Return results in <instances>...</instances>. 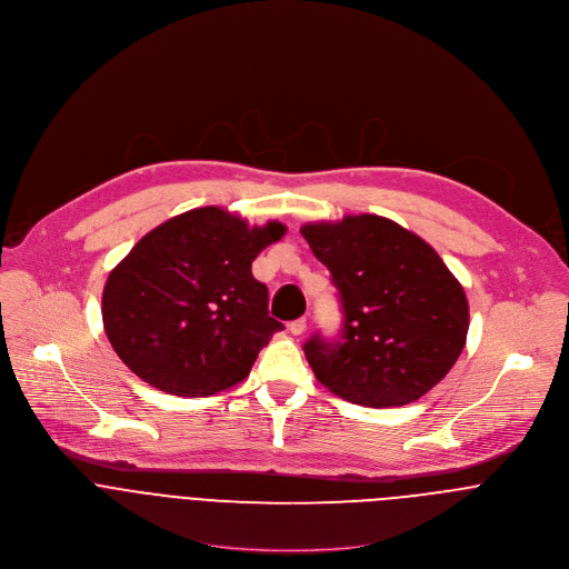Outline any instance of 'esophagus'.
Returning <instances> with one entry per match:
<instances>
[{"mask_svg": "<svg viewBox=\"0 0 569 569\" xmlns=\"http://www.w3.org/2000/svg\"><path fill=\"white\" fill-rule=\"evenodd\" d=\"M305 329H307V320H305V318H298V320L289 322V331H291L293 336H302Z\"/></svg>", "mask_w": 569, "mask_h": 569, "instance_id": "esophagus-1", "label": "esophagus"}]
</instances>
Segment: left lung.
Listing matches in <instances>:
<instances>
[{
	"mask_svg": "<svg viewBox=\"0 0 569 569\" xmlns=\"http://www.w3.org/2000/svg\"><path fill=\"white\" fill-rule=\"evenodd\" d=\"M329 269L342 309L338 340L305 342L316 378L365 407H400L436 387L458 360L469 305L440 256L380 216H347L300 229Z\"/></svg>",
	"mask_w": 569,
	"mask_h": 569,
	"instance_id": "obj_1",
	"label": "left lung"
}]
</instances>
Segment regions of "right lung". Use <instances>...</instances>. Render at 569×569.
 I'll use <instances>...</instances> for the list:
<instances>
[{
  "instance_id": "right-lung-1",
  "label": "right lung",
  "mask_w": 569,
  "mask_h": 569,
  "mask_svg": "<svg viewBox=\"0 0 569 569\" xmlns=\"http://www.w3.org/2000/svg\"><path fill=\"white\" fill-rule=\"evenodd\" d=\"M287 227H249L220 207L149 231L109 273L102 320L120 360L151 387L189 398L244 380L269 338V291L251 273Z\"/></svg>"
}]
</instances>
